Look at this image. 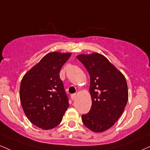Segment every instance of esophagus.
<instances>
[{
	"label": "esophagus",
	"instance_id": "esophagus-1",
	"mask_svg": "<svg viewBox=\"0 0 150 150\" xmlns=\"http://www.w3.org/2000/svg\"><path fill=\"white\" fill-rule=\"evenodd\" d=\"M71 96L72 100H75V99L76 98L77 95H76V93H73V94H72L71 96Z\"/></svg>",
	"mask_w": 150,
	"mask_h": 150
}]
</instances>
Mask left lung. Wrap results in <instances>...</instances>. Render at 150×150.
<instances>
[{"label":"left lung","instance_id":"8db88e82","mask_svg":"<svg viewBox=\"0 0 150 150\" xmlns=\"http://www.w3.org/2000/svg\"><path fill=\"white\" fill-rule=\"evenodd\" d=\"M77 59L89 74L92 100L90 111L82 115V122L93 132H103L114 125L127 105L129 98L127 80L100 54H80Z\"/></svg>","mask_w":150,"mask_h":150}]
</instances>
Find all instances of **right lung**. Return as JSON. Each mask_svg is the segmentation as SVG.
I'll return each mask as SVG.
<instances>
[{
	"label": "right lung",
	"mask_w": 150,
	"mask_h": 150,
	"mask_svg": "<svg viewBox=\"0 0 150 150\" xmlns=\"http://www.w3.org/2000/svg\"><path fill=\"white\" fill-rule=\"evenodd\" d=\"M70 56L71 53H48L21 80L19 96L23 112L40 129L57 127L69 106L59 73Z\"/></svg>",
	"instance_id": "1"
}]
</instances>
